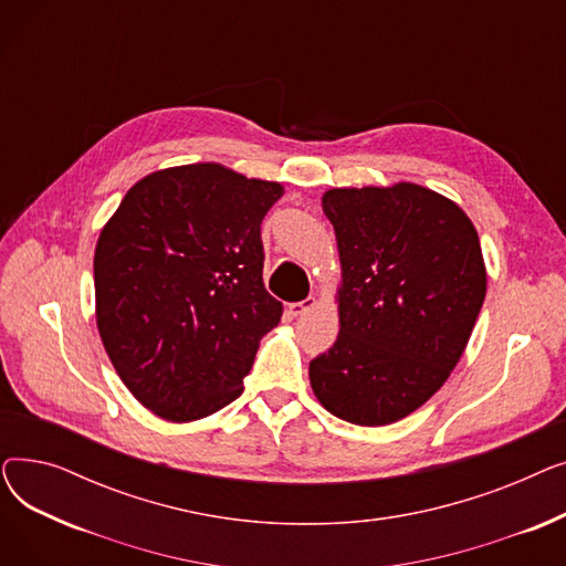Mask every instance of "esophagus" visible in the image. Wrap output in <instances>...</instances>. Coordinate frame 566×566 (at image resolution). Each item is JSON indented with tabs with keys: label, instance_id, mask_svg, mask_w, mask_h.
Masks as SVG:
<instances>
[{
	"label": "esophagus",
	"instance_id": "esophagus-1",
	"mask_svg": "<svg viewBox=\"0 0 566 566\" xmlns=\"http://www.w3.org/2000/svg\"><path fill=\"white\" fill-rule=\"evenodd\" d=\"M316 305V301L312 298V295H310V298H305V301H298V303H291L289 305V312L293 314V316H303L305 312H310L312 307Z\"/></svg>",
	"mask_w": 566,
	"mask_h": 566
}]
</instances>
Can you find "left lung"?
Listing matches in <instances>:
<instances>
[{
	"label": "left lung",
	"mask_w": 566,
	"mask_h": 566,
	"mask_svg": "<svg viewBox=\"0 0 566 566\" xmlns=\"http://www.w3.org/2000/svg\"><path fill=\"white\" fill-rule=\"evenodd\" d=\"M342 259L339 335L310 363L337 418L392 424L457 367L486 295L480 235L461 208L415 184L323 195Z\"/></svg>",
	"instance_id": "8db88e82"
}]
</instances>
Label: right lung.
<instances>
[{
  "label": "right lung",
  "mask_w": 566,
  "mask_h": 566,
  "mask_svg": "<svg viewBox=\"0 0 566 566\" xmlns=\"http://www.w3.org/2000/svg\"><path fill=\"white\" fill-rule=\"evenodd\" d=\"M282 186L213 163L135 184L101 231L96 321L139 403L169 422L243 392L259 339L282 316L263 286L261 220Z\"/></svg>",
  "instance_id": "right-lung-1"
}]
</instances>
